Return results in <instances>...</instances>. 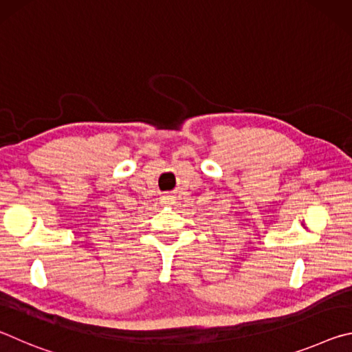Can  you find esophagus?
I'll return each mask as SVG.
<instances>
[{
	"instance_id": "obj_1",
	"label": "esophagus",
	"mask_w": 352,
	"mask_h": 352,
	"mask_svg": "<svg viewBox=\"0 0 352 352\" xmlns=\"http://www.w3.org/2000/svg\"><path fill=\"white\" fill-rule=\"evenodd\" d=\"M163 200H164V204H169V201H170V195H166V197H163Z\"/></svg>"
}]
</instances>
